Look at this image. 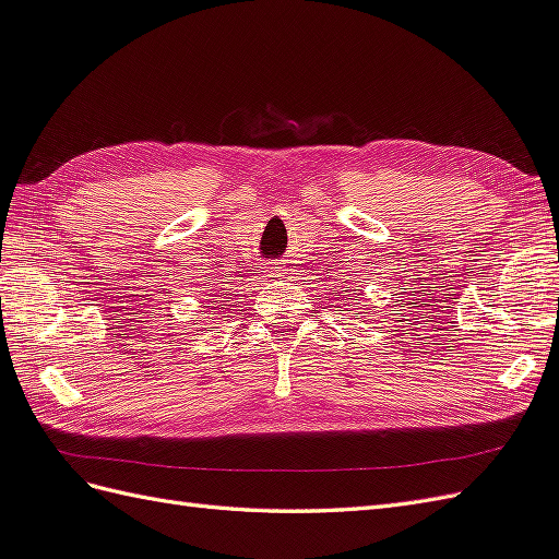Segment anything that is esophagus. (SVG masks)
Wrapping results in <instances>:
<instances>
[{
  "label": "esophagus",
  "instance_id": "esophagus-1",
  "mask_svg": "<svg viewBox=\"0 0 559 559\" xmlns=\"http://www.w3.org/2000/svg\"><path fill=\"white\" fill-rule=\"evenodd\" d=\"M276 276H278V266H276Z\"/></svg>",
  "mask_w": 559,
  "mask_h": 559
}]
</instances>
